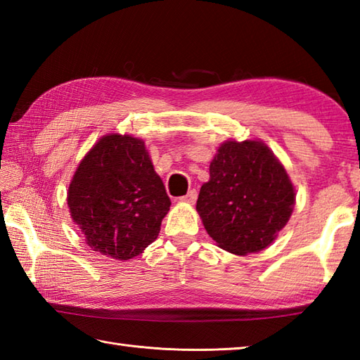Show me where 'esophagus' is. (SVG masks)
I'll use <instances>...</instances> for the list:
<instances>
[{
    "instance_id": "34e87169",
    "label": "esophagus",
    "mask_w": 360,
    "mask_h": 360,
    "mask_svg": "<svg viewBox=\"0 0 360 360\" xmlns=\"http://www.w3.org/2000/svg\"><path fill=\"white\" fill-rule=\"evenodd\" d=\"M196 198H198V192H196V190H190V192H188L187 195L178 198V201H179V202H188V204H193V202L196 201Z\"/></svg>"
}]
</instances>
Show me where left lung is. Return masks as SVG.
Listing matches in <instances>:
<instances>
[{
    "instance_id": "8db88e82",
    "label": "left lung",
    "mask_w": 360,
    "mask_h": 360,
    "mask_svg": "<svg viewBox=\"0 0 360 360\" xmlns=\"http://www.w3.org/2000/svg\"><path fill=\"white\" fill-rule=\"evenodd\" d=\"M295 190L262 141H227L210 162L196 201L205 231L221 249L248 255L266 249L290 218Z\"/></svg>"
}]
</instances>
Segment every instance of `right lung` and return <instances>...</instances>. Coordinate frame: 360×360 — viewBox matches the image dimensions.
Wrapping results in <instances>:
<instances>
[{
    "instance_id": "right-lung-1",
    "label": "right lung",
    "mask_w": 360,
    "mask_h": 360,
    "mask_svg": "<svg viewBox=\"0 0 360 360\" xmlns=\"http://www.w3.org/2000/svg\"><path fill=\"white\" fill-rule=\"evenodd\" d=\"M170 204L145 142L129 134L103 136L68 188L71 218L88 246L116 259L137 257L158 238Z\"/></svg>"
}]
</instances>
